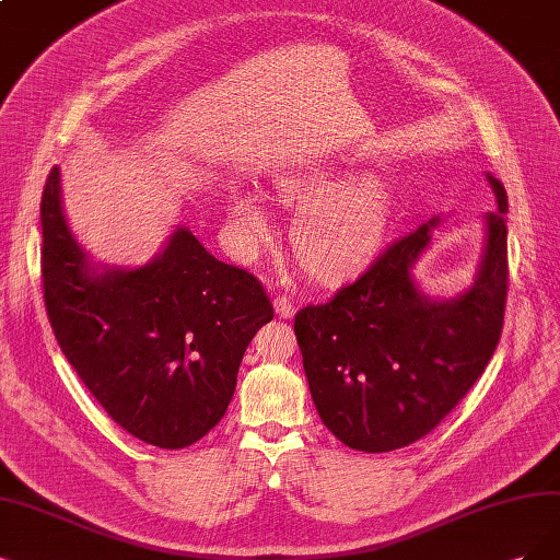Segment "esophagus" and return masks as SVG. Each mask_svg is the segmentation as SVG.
Returning a JSON list of instances; mask_svg holds the SVG:
<instances>
[{
    "label": "esophagus",
    "instance_id": "34e87169",
    "mask_svg": "<svg viewBox=\"0 0 560 560\" xmlns=\"http://www.w3.org/2000/svg\"><path fill=\"white\" fill-rule=\"evenodd\" d=\"M275 312L281 318H293L295 316V306L285 295H279V298H275Z\"/></svg>",
    "mask_w": 560,
    "mask_h": 560
}]
</instances>
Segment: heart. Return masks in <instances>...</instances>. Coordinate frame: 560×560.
Masks as SVG:
<instances>
[{
	"mask_svg": "<svg viewBox=\"0 0 560 560\" xmlns=\"http://www.w3.org/2000/svg\"><path fill=\"white\" fill-rule=\"evenodd\" d=\"M277 196L300 207L293 244L314 277L339 281L360 272L381 248L392 221L389 186L378 177L339 179L325 171H283L272 177ZM228 221L240 258H248L269 235L265 200L244 189L228 194Z\"/></svg>",
	"mask_w": 560,
	"mask_h": 560,
	"instance_id": "1",
	"label": "heart"
}]
</instances>
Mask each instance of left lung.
Returning a JSON list of instances; mask_svg holds the SVG:
<instances>
[{
    "label": "left lung",
    "mask_w": 560,
    "mask_h": 560,
    "mask_svg": "<svg viewBox=\"0 0 560 560\" xmlns=\"http://www.w3.org/2000/svg\"><path fill=\"white\" fill-rule=\"evenodd\" d=\"M487 177L499 210L485 217L478 277L459 298L429 300L410 275L436 217L389 244L332 300L298 312L308 389L323 424L343 445L389 452L420 441L485 374L508 300V194Z\"/></svg>",
    "instance_id": "left-lung-1"
}]
</instances>
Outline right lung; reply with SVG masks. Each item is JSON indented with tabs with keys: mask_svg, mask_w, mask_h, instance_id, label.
<instances>
[{
	"mask_svg": "<svg viewBox=\"0 0 560 560\" xmlns=\"http://www.w3.org/2000/svg\"><path fill=\"white\" fill-rule=\"evenodd\" d=\"M40 275L55 339L92 397L131 436L165 450L225 416L246 346L275 318L260 281L217 260L189 228L138 269H98L61 207L59 168L40 198Z\"/></svg>",
	"mask_w": 560,
	"mask_h": 560,
	"instance_id": "add662e5",
	"label": "right lung"
}]
</instances>
